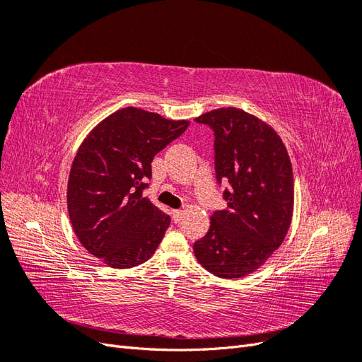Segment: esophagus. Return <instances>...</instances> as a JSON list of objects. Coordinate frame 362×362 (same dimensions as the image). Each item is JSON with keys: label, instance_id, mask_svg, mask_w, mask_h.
Listing matches in <instances>:
<instances>
[{"label": "esophagus", "instance_id": "1", "mask_svg": "<svg viewBox=\"0 0 362 362\" xmlns=\"http://www.w3.org/2000/svg\"><path fill=\"white\" fill-rule=\"evenodd\" d=\"M172 217H173V222H180L182 217V210H173Z\"/></svg>", "mask_w": 362, "mask_h": 362}]
</instances>
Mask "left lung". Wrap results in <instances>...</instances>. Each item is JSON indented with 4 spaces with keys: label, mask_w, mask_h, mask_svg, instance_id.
<instances>
[{
    "label": "left lung",
    "mask_w": 362,
    "mask_h": 362,
    "mask_svg": "<svg viewBox=\"0 0 362 362\" xmlns=\"http://www.w3.org/2000/svg\"><path fill=\"white\" fill-rule=\"evenodd\" d=\"M214 133V169L225 210L193 245L199 264L225 279L259 269L286 238L293 216L294 184L288 152L276 131L240 108H216L194 119Z\"/></svg>",
    "instance_id": "obj_1"
}]
</instances>
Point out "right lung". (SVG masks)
Instances as JSON below:
<instances>
[{"instance_id": "obj_1", "label": "right lung", "mask_w": 362, "mask_h": 362, "mask_svg": "<svg viewBox=\"0 0 362 362\" xmlns=\"http://www.w3.org/2000/svg\"><path fill=\"white\" fill-rule=\"evenodd\" d=\"M189 124L127 107L80 145L68 181L69 218L80 243L108 267H136L158 247L170 217L141 193L156 154Z\"/></svg>"}]
</instances>
